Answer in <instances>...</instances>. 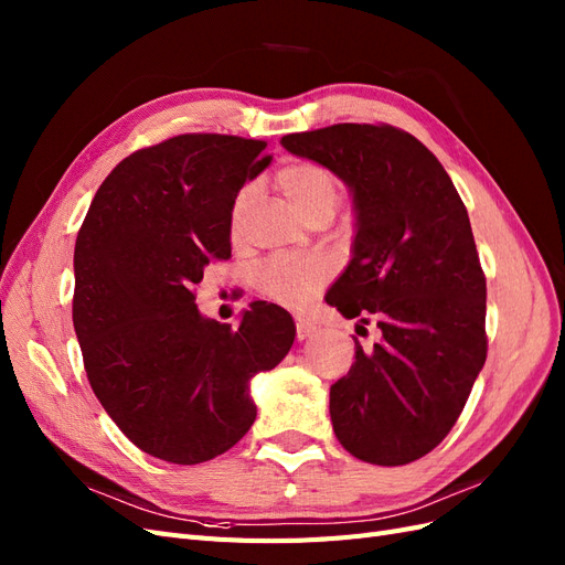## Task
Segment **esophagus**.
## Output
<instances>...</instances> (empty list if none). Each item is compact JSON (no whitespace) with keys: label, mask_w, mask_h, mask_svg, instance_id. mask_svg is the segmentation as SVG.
Instances as JSON below:
<instances>
[{"label":"esophagus","mask_w":565,"mask_h":565,"mask_svg":"<svg viewBox=\"0 0 565 565\" xmlns=\"http://www.w3.org/2000/svg\"><path fill=\"white\" fill-rule=\"evenodd\" d=\"M295 324H297V339H299V341L306 339V337H311V332H313L311 320H306L303 316H297V318H295Z\"/></svg>","instance_id":"1"}]
</instances>
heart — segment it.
<instances>
[{
    "label": "heart",
    "mask_w": 565,
    "mask_h": 565,
    "mask_svg": "<svg viewBox=\"0 0 565 565\" xmlns=\"http://www.w3.org/2000/svg\"><path fill=\"white\" fill-rule=\"evenodd\" d=\"M278 185L285 198L295 204L306 218H313L322 212L337 210L341 200L339 183L328 167L311 160H295L278 169ZM249 200V188L237 195L233 204V228L237 226L245 204ZM332 264L318 256H276L266 262L256 273V289L282 306H301L313 292L330 280Z\"/></svg>",
    "instance_id": "1"
}]
</instances>
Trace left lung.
Returning a JSON list of instances; mask_svg holds the SVG:
<instances>
[{"label": "left lung", "instance_id": "8db88e82", "mask_svg": "<svg viewBox=\"0 0 565 565\" xmlns=\"http://www.w3.org/2000/svg\"><path fill=\"white\" fill-rule=\"evenodd\" d=\"M280 143L351 188L353 259L324 301L382 330L372 349L355 341V363L332 384V429L358 459L409 465L450 434L488 353L465 202L434 152L391 125L344 122Z\"/></svg>", "mask_w": 565, "mask_h": 565}]
</instances>
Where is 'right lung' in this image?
Listing matches in <instances>:
<instances>
[{
  "label": "right lung",
  "mask_w": 565,
  "mask_h": 565,
  "mask_svg": "<svg viewBox=\"0 0 565 565\" xmlns=\"http://www.w3.org/2000/svg\"><path fill=\"white\" fill-rule=\"evenodd\" d=\"M266 141L181 134L106 177L75 243L73 322L100 405L136 448L200 465L256 419L249 380L276 367L295 320L254 301L233 330L200 316L193 285L231 259L233 204L270 162Z\"/></svg>",
  "instance_id": "right-lung-1"
}]
</instances>
